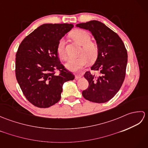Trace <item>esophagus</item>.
<instances>
[{"mask_svg": "<svg viewBox=\"0 0 148 148\" xmlns=\"http://www.w3.org/2000/svg\"><path fill=\"white\" fill-rule=\"evenodd\" d=\"M81 77H82V75H81V74H76V75H75V79H79V78H81Z\"/></svg>", "mask_w": 148, "mask_h": 148, "instance_id": "obj_1", "label": "esophagus"}]
</instances>
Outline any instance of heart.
Instances as JSON below:
<instances>
[{
	"label": "heart",
	"instance_id": "b5f03b06",
	"mask_svg": "<svg viewBox=\"0 0 148 148\" xmlns=\"http://www.w3.org/2000/svg\"><path fill=\"white\" fill-rule=\"evenodd\" d=\"M71 37L74 40L82 46L81 51V55L77 58H71L65 64L66 67L71 71L76 72L82 69L89 62L94 61L98 57L99 53V48L97 44L91 41L90 34L83 30H76L71 34ZM57 54L62 60L67 58L65 49V40L64 39H60L57 48Z\"/></svg>",
	"mask_w": 148,
	"mask_h": 148
}]
</instances>
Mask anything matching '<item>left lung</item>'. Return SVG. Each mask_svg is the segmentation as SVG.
Segmentation results:
<instances>
[{"label":"left lung","mask_w":148,"mask_h":148,"mask_svg":"<svg viewBox=\"0 0 148 148\" xmlns=\"http://www.w3.org/2000/svg\"><path fill=\"white\" fill-rule=\"evenodd\" d=\"M88 30L97 40L99 53L91 70L98 71L96 76L90 71L84 76L89 86L82 94L85 99L96 103L108 102L120 89L126 74L127 49L117 34L100 21L93 20L76 25Z\"/></svg>","instance_id":"1"}]
</instances>
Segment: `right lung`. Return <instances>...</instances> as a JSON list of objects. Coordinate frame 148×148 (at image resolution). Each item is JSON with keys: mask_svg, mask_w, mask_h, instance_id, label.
I'll use <instances>...</instances> for the list:
<instances>
[{"mask_svg": "<svg viewBox=\"0 0 148 148\" xmlns=\"http://www.w3.org/2000/svg\"><path fill=\"white\" fill-rule=\"evenodd\" d=\"M73 27L69 23L43 24L18 47L16 77L23 95L34 106L46 108L55 104L61 98L63 84L74 79L72 72L60 63L56 51L60 39Z\"/></svg>", "mask_w": 148, "mask_h": 148, "instance_id": "obj_1", "label": "right lung"}]
</instances>
